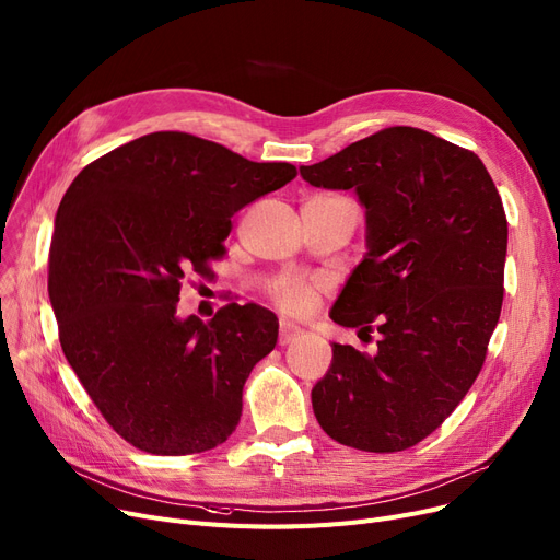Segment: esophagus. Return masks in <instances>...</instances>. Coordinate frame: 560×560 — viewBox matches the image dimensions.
Instances as JSON below:
<instances>
[{"mask_svg": "<svg viewBox=\"0 0 560 560\" xmlns=\"http://www.w3.org/2000/svg\"><path fill=\"white\" fill-rule=\"evenodd\" d=\"M300 327L295 325V323H290V320H281V325H279V346H288L290 340H295L298 336H300Z\"/></svg>", "mask_w": 560, "mask_h": 560, "instance_id": "obj_1", "label": "esophagus"}]
</instances>
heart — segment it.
Here are the masks:
<instances>
[{
  "label": "heart",
  "mask_w": 560,
  "mask_h": 560,
  "mask_svg": "<svg viewBox=\"0 0 560 560\" xmlns=\"http://www.w3.org/2000/svg\"><path fill=\"white\" fill-rule=\"evenodd\" d=\"M318 290H320L318 283L308 281L304 277H281L272 283L270 298L283 311L304 313V311L313 308L315 302H318Z\"/></svg>",
  "instance_id": "1"
}]
</instances>
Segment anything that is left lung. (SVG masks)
Returning <instances> with one entry per match:
<instances>
[{
	"label": "left lung",
	"mask_w": 560,
	"mask_h": 560,
	"mask_svg": "<svg viewBox=\"0 0 560 560\" xmlns=\"http://www.w3.org/2000/svg\"><path fill=\"white\" fill-rule=\"evenodd\" d=\"M300 174L313 187L354 189L366 208L369 252L329 315L380 334L375 354L331 346L313 415L338 444L405 451L451 417L488 354L503 304L501 197L476 153L409 126Z\"/></svg>",
	"instance_id": "obj_1"
}]
</instances>
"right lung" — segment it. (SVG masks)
<instances>
[{"label": "right lung", "instance_id": "add662e5", "mask_svg": "<svg viewBox=\"0 0 560 560\" xmlns=\"http://www.w3.org/2000/svg\"><path fill=\"white\" fill-rule=\"evenodd\" d=\"M298 176L187 132H153L84 166L57 210L47 290L61 350L105 421L153 455L224 444L242 386L277 346L256 304L178 318L180 281L226 254L231 217Z\"/></svg>", "mask_w": 560, "mask_h": 560}]
</instances>
